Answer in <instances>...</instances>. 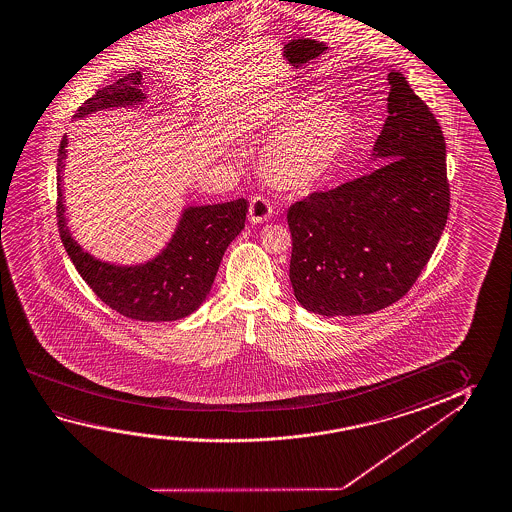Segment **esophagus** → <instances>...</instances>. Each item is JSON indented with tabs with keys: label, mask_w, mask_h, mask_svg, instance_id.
<instances>
[{
	"label": "esophagus",
	"mask_w": 512,
	"mask_h": 512,
	"mask_svg": "<svg viewBox=\"0 0 512 512\" xmlns=\"http://www.w3.org/2000/svg\"><path fill=\"white\" fill-rule=\"evenodd\" d=\"M273 216V205L262 198V196H255L252 203H250V210H248V218L252 223H264L269 221Z\"/></svg>",
	"instance_id": "1"
}]
</instances>
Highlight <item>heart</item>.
Here are the masks:
<instances>
[{
	"instance_id": "1",
	"label": "heart",
	"mask_w": 512,
	"mask_h": 512,
	"mask_svg": "<svg viewBox=\"0 0 512 512\" xmlns=\"http://www.w3.org/2000/svg\"><path fill=\"white\" fill-rule=\"evenodd\" d=\"M353 137L350 116L328 105L321 94L294 98L278 123V132L262 150V168L275 184L307 189L334 169Z\"/></svg>"
}]
</instances>
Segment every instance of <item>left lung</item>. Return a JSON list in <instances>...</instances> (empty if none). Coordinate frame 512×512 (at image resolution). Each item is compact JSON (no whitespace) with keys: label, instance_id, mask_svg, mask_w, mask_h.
Instances as JSON below:
<instances>
[{"label":"left lung","instance_id":"8db88e82","mask_svg":"<svg viewBox=\"0 0 512 512\" xmlns=\"http://www.w3.org/2000/svg\"><path fill=\"white\" fill-rule=\"evenodd\" d=\"M366 175L287 210L289 278L303 309L361 316L398 302L436 250L450 210L443 130L398 71Z\"/></svg>","mask_w":512,"mask_h":512}]
</instances>
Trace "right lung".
Segmentation results:
<instances>
[{"mask_svg": "<svg viewBox=\"0 0 512 512\" xmlns=\"http://www.w3.org/2000/svg\"><path fill=\"white\" fill-rule=\"evenodd\" d=\"M143 75L130 73L118 82L96 91L76 110L82 119L98 110L134 107L146 100L141 91ZM68 135L62 137L57 164V218L62 244L76 271L101 302L126 318L137 321H175L198 309L218 273L228 244L244 228L248 202L244 198L218 205H191L182 216L166 248L144 264L121 266L96 259L76 243L69 232L62 194V171Z\"/></svg>", "mask_w": 512, "mask_h": 512, "instance_id": "right-lung-1", "label": "right lung"}]
</instances>
